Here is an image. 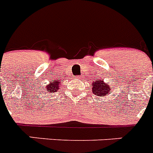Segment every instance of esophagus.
Returning a JSON list of instances; mask_svg holds the SVG:
<instances>
[{"instance_id":"34e87169","label":"esophagus","mask_w":153,"mask_h":153,"mask_svg":"<svg viewBox=\"0 0 153 153\" xmlns=\"http://www.w3.org/2000/svg\"><path fill=\"white\" fill-rule=\"evenodd\" d=\"M76 78H80V76H76Z\"/></svg>"}]
</instances>
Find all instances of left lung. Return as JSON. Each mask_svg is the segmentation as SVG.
I'll return each mask as SVG.
<instances>
[{
	"label": "left lung",
	"mask_w": 153,
	"mask_h": 153,
	"mask_svg": "<svg viewBox=\"0 0 153 153\" xmlns=\"http://www.w3.org/2000/svg\"><path fill=\"white\" fill-rule=\"evenodd\" d=\"M92 93L95 94L98 96H105L108 95L110 93L111 88L108 85H106L102 80H96L95 82H92Z\"/></svg>",
	"instance_id": "8db88e82"
}]
</instances>
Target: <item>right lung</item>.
Returning a JSON list of instances; mask_svg holds the SVG:
<instances>
[{
	"instance_id": "obj_1",
	"label": "right lung",
	"mask_w": 153,
	"mask_h": 153,
	"mask_svg": "<svg viewBox=\"0 0 153 153\" xmlns=\"http://www.w3.org/2000/svg\"><path fill=\"white\" fill-rule=\"evenodd\" d=\"M50 82H51V83H50V84L46 86V90H45L48 93L54 92L57 89L59 88H58V85H60V82H58V81H51H51H50Z\"/></svg>"
}]
</instances>
